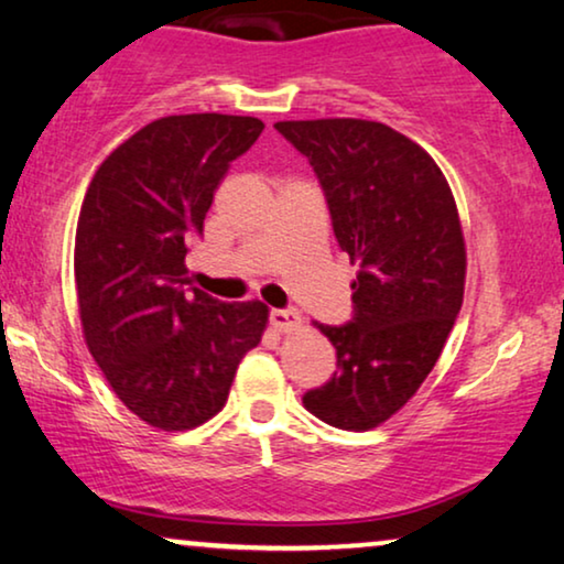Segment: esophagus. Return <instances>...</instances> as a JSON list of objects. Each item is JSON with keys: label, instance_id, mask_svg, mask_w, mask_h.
<instances>
[{"label": "esophagus", "instance_id": "34e87169", "mask_svg": "<svg viewBox=\"0 0 564 564\" xmlns=\"http://www.w3.org/2000/svg\"><path fill=\"white\" fill-rule=\"evenodd\" d=\"M270 325H273L278 333H291V329L302 327V314L296 310H273L270 312Z\"/></svg>", "mask_w": 564, "mask_h": 564}]
</instances>
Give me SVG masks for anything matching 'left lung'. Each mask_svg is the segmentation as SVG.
<instances>
[{
  "mask_svg": "<svg viewBox=\"0 0 564 564\" xmlns=\"http://www.w3.org/2000/svg\"><path fill=\"white\" fill-rule=\"evenodd\" d=\"M275 131L310 160L337 245L358 265L350 322L317 325L337 371L304 408L369 431L417 392L459 317L467 250L452 187L425 149L377 120H281Z\"/></svg>",
  "mask_w": 564,
  "mask_h": 564,
  "instance_id": "left-lung-1",
  "label": "left lung"
}]
</instances>
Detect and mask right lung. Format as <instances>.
<instances>
[{"mask_svg":"<svg viewBox=\"0 0 564 564\" xmlns=\"http://www.w3.org/2000/svg\"><path fill=\"white\" fill-rule=\"evenodd\" d=\"M262 129L221 112L152 120L97 167L82 204L74 281L87 348L118 400L162 431L214 417L268 325L265 304L219 302L187 286L185 268L216 187Z\"/></svg>","mask_w":564,"mask_h":564,"instance_id":"right-lung-1","label":"right lung"}]
</instances>
